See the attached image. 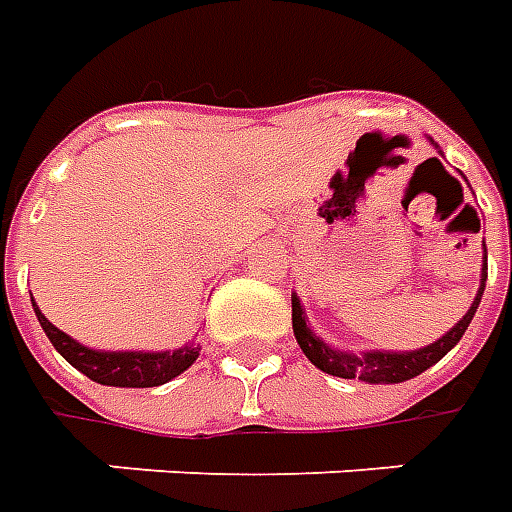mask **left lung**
Wrapping results in <instances>:
<instances>
[{
  "mask_svg": "<svg viewBox=\"0 0 512 512\" xmlns=\"http://www.w3.org/2000/svg\"><path fill=\"white\" fill-rule=\"evenodd\" d=\"M485 279H488V255L483 257V282H480V290H477V296H474L469 312H466L461 321L455 323L441 340L430 343L428 348H419V351H406V354H395V351H367V354L362 356L334 351V348H329V345L323 343L321 337H315V334L310 332V326L304 321V312H301V304L296 296H293V334H296V340H299L304 356H307L315 367H321L323 373H329V376L359 378V381H367V384H400V381H408V378L425 373V370L436 365L450 348L458 345V340H461L463 332H466V326L472 323L474 312H477V304L483 299Z\"/></svg>",
  "mask_w": 512,
  "mask_h": 512,
  "instance_id": "8db88e82",
  "label": "left lung"
}]
</instances>
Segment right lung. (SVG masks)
<instances>
[{
    "label": "right lung",
    "mask_w": 512,
    "mask_h": 512,
    "mask_svg": "<svg viewBox=\"0 0 512 512\" xmlns=\"http://www.w3.org/2000/svg\"><path fill=\"white\" fill-rule=\"evenodd\" d=\"M35 315H38L43 332L51 340V345L60 351L76 370L106 386H131V389H147V386H161L180 376L186 367L194 365L200 356V345L189 343L178 351H161V354H139V351H93L84 348L68 334L60 332L54 323L46 321V315L38 310L32 299Z\"/></svg>",
    "instance_id": "obj_1"
}]
</instances>
